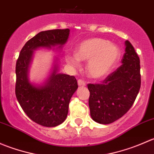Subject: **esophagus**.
<instances>
[{"label": "esophagus", "mask_w": 154, "mask_h": 154, "mask_svg": "<svg viewBox=\"0 0 154 154\" xmlns=\"http://www.w3.org/2000/svg\"><path fill=\"white\" fill-rule=\"evenodd\" d=\"M77 83H78V86H86V83H85V81H84V80H81V79L78 80Z\"/></svg>", "instance_id": "1"}]
</instances>
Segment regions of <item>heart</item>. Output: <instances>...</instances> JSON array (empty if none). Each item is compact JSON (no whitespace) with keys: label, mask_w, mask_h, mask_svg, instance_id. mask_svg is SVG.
<instances>
[{"label":"heart","mask_w":154,"mask_h":154,"mask_svg":"<svg viewBox=\"0 0 154 154\" xmlns=\"http://www.w3.org/2000/svg\"><path fill=\"white\" fill-rule=\"evenodd\" d=\"M121 55L116 45L100 38H93L82 42L75 50V54L66 56V62L77 66L79 60H89L87 71L90 77L99 78L107 74L113 67Z\"/></svg>","instance_id":"1"}]
</instances>
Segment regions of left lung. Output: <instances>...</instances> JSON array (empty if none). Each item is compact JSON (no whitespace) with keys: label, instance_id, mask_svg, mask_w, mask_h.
<instances>
[{"label":"left lung","instance_id":"left-lung-1","mask_svg":"<svg viewBox=\"0 0 154 154\" xmlns=\"http://www.w3.org/2000/svg\"><path fill=\"white\" fill-rule=\"evenodd\" d=\"M122 66L100 84H88V106L94 122L108 125L131 108L141 86L140 60L131 43L125 42Z\"/></svg>","mask_w":154,"mask_h":154}]
</instances>
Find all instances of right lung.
I'll list each match as a JSON object with an SVG mask.
<instances>
[{
    "label": "right lung",
    "mask_w": 154,
    "mask_h": 154,
    "mask_svg": "<svg viewBox=\"0 0 154 154\" xmlns=\"http://www.w3.org/2000/svg\"><path fill=\"white\" fill-rule=\"evenodd\" d=\"M70 29L42 31L27 41L19 54L15 66V95L22 109L29 119L44 127L60 125L66 120L68 105L78 88L74 76L58 74V65L42 86L29 81L28 71L33 51L39 48H62L67 42Z\"/></svg>",
    "instance_id": "right-lung-1"
}]
</instances>
